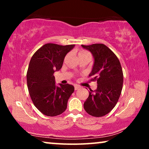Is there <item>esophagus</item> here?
I'll return each mask as SVG.
<instances>
[{"label":"esophagus","instance_id":"esophagus-1","mask_svg":"<svg viewBox=\"0 0 149 149\" xmlns=\"http://www.w3.org/2000/svg\"><path fill=\"white\" fill-rule=\"evenodd\" d=\"M79 88H80V87L78 86V85H74V89H75V90H77V89H79Z\"/></svg>","mask_w":149,"mask_h":149}]
</instances>
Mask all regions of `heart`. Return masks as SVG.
I'll use <instances>...</instances> for the list:
<instances>
[{
	"label": "heart",
	"mask_w": 149,
	"mask_h": 149,
	"mask_svg": "<svg viewBox=\"0 0 149 149\" xmlns=\"http://www.w3.org/2000/svg\"><path fill=\"white\" fill-rule=\"evenodd\" d=\"M85 56H90V55H89V52H87V51L81 50L78 53V57Z\"/></svg>",
	"instance_id": "obj_1"
}]
</instances>
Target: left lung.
<instances>
[{
	"label": "left lung",
	"mask_w": 149,
	"mask_h": 149,
	"mask_svg": "<svg viewBox=\"0 0 149 149\" xmlns=\"http://www.w3.org/2000/svg\"><path fill=\"white\" fill-rule=\"evenodd\" d=\"M92 54L93 64L89 77L97 81V89H90L83 107L89 115L102 117L110 113L117 103L123 87V74L116 55L104 44L81 45Z\"/></svg>",
	"instance_id": "8db88e82"
}]
</instances>
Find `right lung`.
<instances>
[{"label":"right lung","mask_w":149,"mask_h":149,"mask_svg":"<svg viewBox=\"0 0 149 149\" xmlns=\"http://www.w3.org/2000/svg\"><path fill=\"white\" fill-rule=\"evenodd\" d=\"M74 46L45 44L30 60L26 75L28 89L34 106L45 115L54 117L64 113L74 92L72 85L57 86L54 73L60 70L65 56Z\"/></svg>","instance_id":"right-lung-1"}]
</instances>
